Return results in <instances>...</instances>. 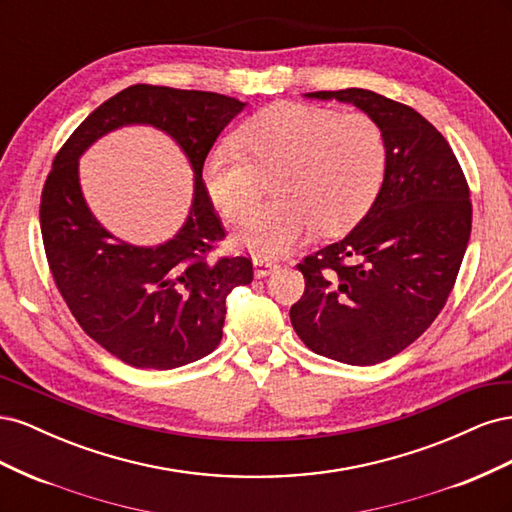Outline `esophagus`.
<instances>
[{
    "mask_svg": "<svg viewBox=\"0 0 512 512\" xmlns=\"http://www.w3.org/2000/svg\"><path fill=\"white\" fill-rule=\"evenodd\" d=\"M275 269H277V265H275V262H271V260H258V258L254 260V275L256 277H267Z\"/></svg>",
    "mask_w": 512,
    "mask_h": 512,
    "instance_id": "34e87169",
    "label": "esophagus"
}]
</instances>
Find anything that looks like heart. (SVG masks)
<instances>
[{"instance_id": "b5f03b06", "label": "heart", "mask_w": 512, "mask_h": 512, "mask_svg": "<svg viewBox=\"0 0 512 512\" xmlns=\"http://www.w3.org/2000/svg\"><path fill=\"white\" fill-rule=\"evenodd\" d=\"M386 149L367 115L273 104L237 134V147L218 145L203 164L211 203L235 222L252 209L262 177H275V203L252 211L235 243L260 260L288 254L318 230L337 232L359 220L384 175Z\"/></svg>"}]
</instances>
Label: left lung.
<instances>
[{"instance_id": "obj_1", "label": "left lung", "mask_w": 512, "mask_h": 512, "mask_svg": "<svg viewBox=\"0 0 512 512\" xmlns=\"http://www.w3.org/2000/svg\"><path fill=\"white\" fill-rule=\"evenodd\" d=\"M305 98L374 119L386 162L361 222L299 265L305 292L290 322L316 354L376 365L421 337L451 294L470 241V190L451 145L414 108L359 87Z\"/></svg>"}]
</instances>
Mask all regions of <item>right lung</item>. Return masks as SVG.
<instances>
[{
	"mask_svg": "<svg viewBox=\"0 0 512 512\" xmlns=\"http://www.w3.org/2000/svg\"><path fill=\"white\" fill-rule=\"evenodd\" d=\"M247 102L211 91L132 85L108 98L61 147L44 183L40 228L53 280L81 329L119 361L175 369L222 342L226 297L254 280L243 256L207 260L224 228L203 183L209 149ZM164 131L193 168V203L176 235L156 246L115 238L88 209L78 162L121 127Z\"/></svg>",
	"mask_w": 512,
	"mask_h": 512,
	"instance_id": "add662e5",
	"label": "right lung"
}]
</instances>
